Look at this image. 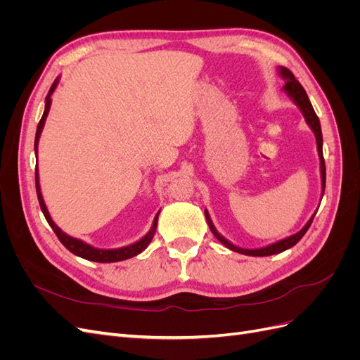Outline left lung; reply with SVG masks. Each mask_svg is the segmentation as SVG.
<instances>
[{"label":"left lung","instance_id":"1","mask_svg":"<svg viewBox=\"0 0 360 360\" xmlns=\"http://www.w3.org/2000/svg\"><path fill=\"white\" fill-rule=\"evenodd\" d=\"M278 73L282 79L285 81V85L282 86V90H284L287 93V96L290 97V99L297 105L299 110L302 111L303 117H304V122H307V124L311 127V130L315 135V141H317V151H319V158H320V172H321V198L324 195V188H326V165H324V158H323V135H321V126H320V120L317 117V114H315L314 108L309 102V97L307 94V91L303 90V86L300 85V82L294 78V75L287 69V68H282L279 66L278 68ZM204 213H205V219H207V224H209L212 233L214 234V237L219 240L224 246H226L228 249L234 250V252H238V254H243V255H250V257H267V255H275V254H281L284 252V250L292 248L294 245H296L300 238L304 236V233L308 231V228L311 226L312 221H314V216H315V212L311 217L309 221L304 224V226L302 228V230L296 234H292L287 238H282V240L276 242V243H271V245H267L264 248H258V249H243V248H238L236 245H233L230 240H226V238L217 233V230L214 228L212 219H210V214L209 212H207V209H204Z\"/></svg>","mask_w":360,"mask_h":360}]
</instances>
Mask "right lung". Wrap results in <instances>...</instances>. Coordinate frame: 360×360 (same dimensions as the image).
Instances as JSON below:
<instances>
[{
    "label": "right lung",
    "mask_w": 360,
    "mask_h": 360,
    "mask_svg": "<svg viewBox=\"0 0 360 360\" xmlns=\"http://www.w3.org/2000/svg\"><path fill=\"white\" fill-rule=\"evenodd\" d=\"M58 81H60V76L58 78L53 81L51 90L46 96L45 99V111H43V115L40 118L39 122V126H37V130H36V139H34V151H36V159H37V147H39V139H40V135H41V130H43V126H45V122H46V117H48V112L51 110V96L52 93L56 91L57 85H58ZM36 191H37V198H39V204H40V209L43 212V214H45L48 224L51 225V228L53 230V233L57 234V237L60 238V242L64 245V248H68L72 254L78 255L84 259H89V261H96V263H115V261H123V259H127V258H132L138 254L143 252V250L150 245L151 238H153L155 233H156V226H158V217H159V213L160 210L158 212V214L155 216V221H153V225H151L150 231L143 237L139 238L138 242L132 243V245H127V246H123V248H117V249H99V248H94L89 243H85L82 240H79V238H75L69 234L64 233L61 228L57 226V224L52 221V217L46 209V204H45V200H43L41 197V191H40V183H39V169H37V165H36Z\"/></svg>",
    "instance_id": "1"
}]
</instances>
